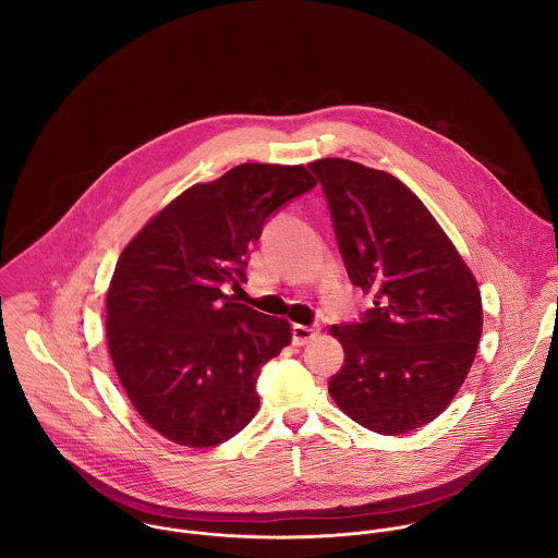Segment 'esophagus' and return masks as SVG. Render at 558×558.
I'll return each instance as SVG.
<instances>
[{"label":"esophagus","mask_w":558,"mask_h":558,"mask_svg":"<svg viewBox=\"0 0 558 558\" xmlns=\"http://www.w3.org/2000/svg\"><path fill=\"white\" fill-rule=\"evenodd\" d=\"M318 326H305V324H294L292 328V341L294 345H305L318 335Z\"/></svg>","instance_id":"esophagus-1"}]
</instances>
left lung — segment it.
Wrapping results in <instances>:
<instances>
[{
	"label": "left lung",
	"instance_id": "obj_1",
	"mask_svg": "<svg viewBox=\"0 0 558 558\" xmlns=\"http://www.w3.org/2000/svg\"><path fill=\"white\" fill-rule=\"evenodd\" d=\"M348 277L374 294L359 324H332L345 361L328 383L359 425L398 436L434 421L477 354V279L425 204L396 175L348 159L310 162Z\"/></svg>",
	"mask_w": 558,
	"mask_h": 558
}]
</instances>
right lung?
Returning a JSON list of instances; mask_svg holds the SVG:
<instances>
[{
    "label": "right lung",
    "mask_w": 558,
    "mask_h": 558,
    "mask_svg": "<svg viewBox=\"0 0 558 558\" xmlns=\"http://www.w3.org/2000/svg\"><path fill=\"white\" fill-rule=\"evenodd\" d=\"M316 184L303 165L242 162L180 193L120 253L109 354L135 410L167 440L206 449L255 416L259 367L292 341V326L221 288L244 281L270 213Z\"/></svg>",
    "instance_id": "1"
}]
</instances>
